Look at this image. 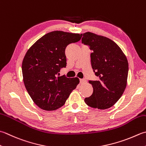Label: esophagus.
I'll list each match as a JSON object with an SVG mask.
<instances>
[{"instance_id": "34e87169", "label": "esophagus", "mask_w": 146, "mask_h": 146, "mask_svg": "<svg viewBox=\"0 0 146 146\" xmlns=\"http://www.w3.org/2000/svg\"><path fill=\"white\" fill-rule=\"evenodd\" d=\"M80 82L81 84H85V83L87 82V81H86V80H85V79L83 78V79L80 80Z\"/></svg>"}]
</instances>
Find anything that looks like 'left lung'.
Wrapping results in <instances>:
<instances>
[{
    "instance_id": "left-lung-1",
    "label": "left lung",
    "mask_w": 146,
    "mask_h": 146,
    "mask_svg": "<svg viewBox=\"0 0 146 146\" xmlns=\"http://www.w3.org/2000/svg\"><path fill=\"white\" fill-rule=\"evenodd\" d=\"M82 42L90 47L91 65L99 80H89L93 93L85 99L88 106L100 110L112 107L127 86L128 63L126 56L115 42L91 32L83 34Z\"/></svg>"
}]
</instances>
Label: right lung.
Returning <instances> with one entry per match:
<instances>
[{
  "label": "right lung",
  "instance_id": "1",
  "mask_svg": "<svg viewBox=\"0 0 146 146\" xmlns=\"http://www.w3.org/2000/svg\"><path fill=\"white\" fill-rule=\"evenodd\" d=\"M82 34L54 31L38 39L26 53L22 63L23 82L35 104L46 111H53L64 104L80 80L59 76L66 66L65 49L78 42Z\"/></svg>",
  "mask_w": 146,
  "mask_h": 146
}]
</instances>
